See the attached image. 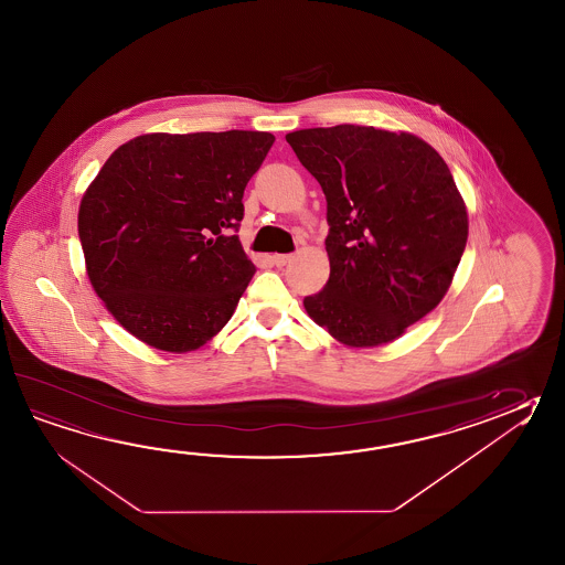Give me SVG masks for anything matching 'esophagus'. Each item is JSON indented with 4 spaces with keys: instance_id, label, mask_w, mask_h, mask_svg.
<instances>
[{
    "instance_id": "34e87169",
    "label": "esophagus",
    "mask_w": 565,
    "mask_h": 565,
    "mask_svg": "<svg viewBox=\"0 0 565 565\" xmlns=\"http://www.w3.org/2000/svg\"><path fill=\"white\" fill-rule=\"evenodd\" d=\"M271 259H274V264H276L277 267H284V265H288L289 262L294 259V255L276 254L274 257H271Z\"/></svg>"
}]
</instances>
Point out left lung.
<instances>
[{
	"label": "left lung",
	"instance_id": "8db88e82",
	"mask_svg": "<svg viewBox=\"0 0 565 565\" xmlns=\"http://www.w3.org/2000/svg\"><path fill=\"white\" fill-rule=\"evenodd\" d=\"M286 140L328 203L330 279L303 308L342 344H388L437 308L467 245L447 162L415 135L374 127L303 128Z\"/></svg>",
	"mask_w": 565,
	"mask_h": 565
}]
</instances>
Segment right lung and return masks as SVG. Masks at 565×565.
<instances>
[{"label": "right lung", "instance_id": "1", "mask_svg": "<svg viewBox=\"0 0 565 565\" xmlns=\"http://www.w3.org/2000/svg\"><path fill=\"white\" fill-rule=\"evenodd\" d=\"M274 140L259 130L142 135L118 147L86 189V271L140 342L181 354L230 322L255 274L233 231Z\"/></svg>", "mask_w": 565, "mask_h": 565}]
</instances>
